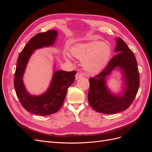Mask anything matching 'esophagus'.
<instances>
[{
	"mask_svg": "<svg viewBox=\"0 0 152 152\" xmlns=\"http://www.w3.org/2000/svg\"><path fill=\"white\" fill-rule=\"evenodd\" d=\"M83 77V76H82V75L81 74V73H77L76 75H75V79L77 80V79H79V78H81V77Z\"/></svg>",
	"mask_w": 152,
	"mask_h": 152,
	"instance_id": "34e87169",
	"label": "esophagus"
}]
</instances>
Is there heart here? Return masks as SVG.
Returning <instances> with one entry per match:
<instances>
[{
	"mask_svg": "<svg viewBox=\"0 0 152 152\" xmlns=\"http://www.w3.org/2000/svg\"><path fill=\"white\" fill-rule=\"evenodd\" d=\"M71 53L73 57L82 59L81 65L86 72L96 73L107 64L112 49L108 42L93 40L78 44L72 49ZM65 58L67 61L71 59L68 54H65Z\"/></svg>",
	"mask_w": 152,
	"mask_h": 152,
	"instance_id": "b5f03b06",
	"label": "heart"
}]
</instances>
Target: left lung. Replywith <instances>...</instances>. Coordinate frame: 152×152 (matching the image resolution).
Masks as SVG:
<instances>
[{"label": "left lung", "instance_id": "left-lung-1", "mask_svg": "<svg viewBox=\"0 0 152 152\" xmlns=\"http://www.w3.org/2000/svg\"><path fill=\"white\" fill-rule=\"evenodd\" d=\"M115 56L99 74L90 78L89 103L95 111L113 114L130 107L140 86V75L134 53L121 38L116 39ZM119 69L124 81L123 89L113 94L107 87V79L113 71Z\"/></svg>", "mask_w": 152, "mask_h": 152}]
</instances>
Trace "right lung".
I'll use <instances>...</instances> for the list:
<instances>
[{
	"label": "right lung",
	"instance_id": "1",
	"mask_svg": "<svg viewBox=\"0 0 152 152\" xmlns=\"http://www.w3.org/2000/svg\"><path fill=\"white\" fill-rule=\"evenodd\" d=\"M56 30L39 33L32 37L22 50L18 58L14 79L16 95L21 104L28 112L37 115H48L57 112L63 104L67 89L75 81V71L55 70L46 91L40 95H32L26 90L23 77L27 64L35 50L53 46L58 36Z\"/></svg>",
	"mask_w": 152,
	"mask_h": 152
}]
</instances>
